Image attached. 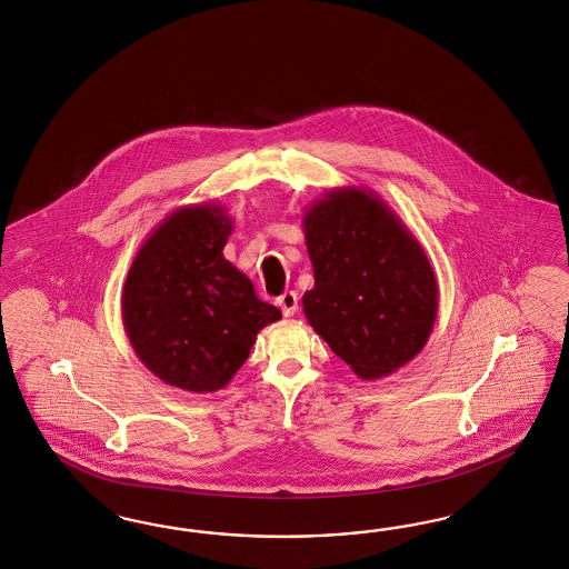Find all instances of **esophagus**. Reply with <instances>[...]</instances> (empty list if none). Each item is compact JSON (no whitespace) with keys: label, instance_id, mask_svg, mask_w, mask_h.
<instances>
[{"label":"esophagus","instance_id":"1","mask_svg":"<svg viewBox=\"0 0 569 569\" xmlns=\"http://www.w3.org/2000/svg\"><path fill=\"white\" fill-rule=\"evenodd\" d=\"M279 309L283 312V317H292L293 312L298 310V293L286 292L279 300H277Z\"/></svg>","mask_w":569,"mask_h":569}]
</instances>
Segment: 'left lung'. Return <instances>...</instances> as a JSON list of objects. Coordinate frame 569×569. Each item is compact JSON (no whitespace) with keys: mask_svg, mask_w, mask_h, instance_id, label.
I'll use <instances>...</instances> for the list:
<instances>
[{"mask_svg":"<svg viewBox=\"0 0 569 569\" xmlns=\"http://www.w3.org/2000/svg\"><path fill=\"white\" fill-rule=\"evenodd\" d=\"M315 288L305 315L361 379L413 361L438 315L426 250L376 191L333 188L302 217Z\"/></svg>","mask_w":569,"mask_h":569,"instance_id":"obj_1","label":"left lung"}]
</instances>
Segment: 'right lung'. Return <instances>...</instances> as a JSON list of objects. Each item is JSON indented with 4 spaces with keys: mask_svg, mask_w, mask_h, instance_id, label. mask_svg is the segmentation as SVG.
Here are the masks:
<instances>
[{
    "mask_svg": "<svg viewBox=\"0 0 569 569\" xmlns=\"http://www.w3.org/2000/svg\"><path fill=\"white\" fill-rule=\"evenodd\" d=\"M233 221L221 204L172 210L141 243L122 288V326L139 361L172 388H224L257 336L281 319L223 257Z\"/></svg>",
    "mask_w": 569,
    "mask_h": 569,
    "instance_id": "right-lung-1",
    "label": "right lung"
}]
</instances>
